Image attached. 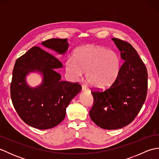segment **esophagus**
Listing matches in <instances>:
<instances>
[{
  "instance_id": "esophagus-1",
  "label": "esophagus",
  "mask_w": 159,
  "mask_h": 159,
  "mask_svg": "<svg viewBox=\"0 0 159 159\" xmlns=\"http://www.w3.org/2000/svg\"><path fill=\"white\" fill-rule=\"evenodd\" d=\"M89 88L85 85H82V91L83 92H85V91H88Z\"/></svg>"
}]
</instances>
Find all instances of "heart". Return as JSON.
<instances>
[{
    "label": "heart",
    "mask_w": 159,
    "mask_h": 159,
    "mask_svg": "<svg viewBox=\"0 0 159 159\" xmlns=\"http://www.w3.org/2000/svg\"><path fill=\"white\" fill-rule=\"evenodd\" d=\"M120 69L121 59L116 51L93 45L77 48L74 59L69 58L66 63V70L71 76L79 79L86 71L87 81L98 89H105L112 85Z\"/></svg>",
    "instance_id": "1"
}]
</instances>
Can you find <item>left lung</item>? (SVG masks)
Masks as SVG:
<instances>
[{
	"instance_id": "1",
	"label": "left lung",
	"mask_w": 159,
	"mask_h": 159,
	"mask_svg": "<svg viewBox=\"0 0 159 159\" xmlns=\"http://www.w3.org/2000/svg\"><path fill=\"white\" fill-rule=\"evenodd\" d=\"M112 40L125 61L109 88L92 91L93 104L89 111L93 122L107 130L119 129L130 124L142 107L148 91L147 69L136 50L123 40Z\"/></svg>"
}]
</instances>
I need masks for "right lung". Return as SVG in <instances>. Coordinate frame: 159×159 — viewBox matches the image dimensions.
<instances>
[{"label": "right lung", "instance_id": "obj_1", "mask_svg": "<svg viewBox=\"0 0 159 159\" xmlns=\"http://www.w3.org/2000/svg\"><path fill=\"white\" fill-rule=\"evenodd\" d=\"M42 44L64 54L68 48L67 39H50ZM63 65L56 57L38 46L29 49L16 60L10 86L13 105L20 117L33 128L49 129L57 126L66 117V108L81 90L79 83L61 80L55 70ZM43 75L41 85L35 89L26 83L25 76L31 71Z\"/></svg>", "mask_w": 159, "mask_h": 159}]
</instances>
